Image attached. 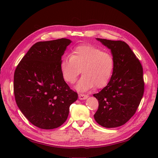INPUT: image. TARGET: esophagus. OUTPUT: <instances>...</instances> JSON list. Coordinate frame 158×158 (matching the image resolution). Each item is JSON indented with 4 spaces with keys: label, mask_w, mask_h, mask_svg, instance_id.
<instances>
[{
    "label": "esophagus",
    "mask_w": 158,
    "mask_h": 158,
    "mask_svg": "<svg viewBox=\"0 0 158 158\" xmlns=\"http://www.w3.org/2000/svg\"><path fill=\"white\" fill-rule=\"evenodd\" d=\"M78 98H79V99H81V100H83V99H87V98H88V96L87 95H85V94H80L78 95Z\"/></svg>",
    "instance_id": "34e87169"
}]
</instances>
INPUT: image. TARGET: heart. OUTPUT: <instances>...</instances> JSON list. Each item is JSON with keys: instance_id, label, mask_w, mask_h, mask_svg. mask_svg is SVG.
Returning a JSON list of instances; mask_svg holds the SVG:
<instances>
[{"instance_id": "heart-1", "label": "heart", "mask_w": 158, "mask_h": 158, "mask_svg": "<svg viewBox=\"0 0 158 158\" xmlns=\"http://www.w3.org/2000/svg\"><path fill=\"white\" fill-rule=\"evenodd\" d=\"M114 60L109 52L92 45L77 46L70 56L64 57L60 63L62 76L66 82L73 84L82 71V76L76 89L85 92L95 86L102 88L111 80Z\"/></svg>"}]
</instances>
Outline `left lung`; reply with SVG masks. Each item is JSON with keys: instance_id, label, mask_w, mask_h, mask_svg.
Segmentation results:
<instances>
[{"instance_id": "8db88e82", "label": "left lung", "mask_w": 158, "mask_h": 158, "mask_svg": "<svg viewBox=\"0 0 158 158\" xmlns=\"http://www.w3.org/2000/svg\"><path fill=\"white\" fill-rule=\"evenodd\" d=\"M111 49L114 67L106 87L94 94L99 102L94 118L106 128L123 125L135 114L144 92L140 60L125 41L97 38Z\"/></svg>"}]
</instances>
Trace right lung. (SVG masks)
<instances>
[{
  "instance_id": "right-lung-1",
  "label": "right lung",
  "mask_w": 158,
  "mask_h": 158,
  "mask_svg": "<svg viewBox=\"0 0 158 158\" xmlns=\"http://www.w3.org/2000/svg\"><path fill=\"white\" fill-rule=\"evenodd\" d=\"M70 43L66 38L36 43L14 72L17 106L38 128L48 130L61 126L68 118L70 105L78 99L60 69L61 56Z\"/></svg>"
}]
</instances>
